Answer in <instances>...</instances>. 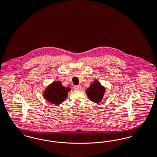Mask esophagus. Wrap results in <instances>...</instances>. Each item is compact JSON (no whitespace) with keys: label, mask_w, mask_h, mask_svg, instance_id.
<instances>
[{"label":"esophagus","mask_w":157,"mask_h":157,"mask_svg":"<svg viewBox=\"0 0 157 157\" xmlns=\"http://www.w3.org/2000/svg\"><path fill=\"white\" fill-rule=\"evenodd\" d=\"M74 89L75 90H79L81 89V85H75L74 86Z\"/></svg>","instance_id":"34e87169"}]
</instances>
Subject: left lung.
<instances>
[{"instance_id":"left-lung-1","label":"left lung","mask_w":157,"mask_h":157,"mask_svg":"<svg viewBox=\"0 0 157 157\" xmlns=\"http://www.w3.org/2000/svg\"><path fill=\"white\" fill-rule=\"evenodd\" d=\"M105 90L104 87L98 81H95L90 85V88L86 90V92L90 101L95 103H99L101 102L103 98Z\"/></svg>"}]
</instances>
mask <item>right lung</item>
Wrapping results in <instances>:
<instances>
[{"label": "right lung", "mask_w": 157, "mask_h": 157, "mask_svg": "<svg viewBox=\"0 0 157 157\" xmlns=\"http://www.w3.org/2000/svg\"><path fill=\"white\" fill-rule=\"evenodd\" d=\"M71 88L65 87L59 81L53 82L52 85L45 90L44 97L46 100L55 105L60 104L67 97Z\"/></svg>", "instance_id": "obj_1"}]
</instances>
